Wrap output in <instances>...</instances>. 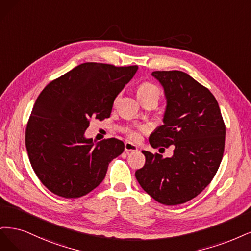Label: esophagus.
<instances>
[{"label": "esophagus", "mask_w": 251, "mask_h": 251, "mask_svg": "<svg viewBox=\"0 0 251 251\" xmlns=\"http://www.w3.org/2000/svg\"><path fill=\"white\" fill-rule=\"evenodd\" d=\"M125 151L128 153V152H133V151H137V147L135 146V145H133L132 143H129V142H126L125 143Z\"/></svg>", "instance_id": "34e87169"}]
</instances>
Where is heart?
Instances as JSON below:
<instances>
[{"label":"heart","instance_id":"1","mask_svg":"<svg viewBox=\"0 0 251 251\" xmlns=\"http://www.w3.org/2000/svg\"><path fill=\"white\" fill-rule=\"evenodd\" d=\"M136 95L137 98L142 102L144 100H147L150 98H156L159 99L160 91L159 88L149 81H144L142 82L136 88ZM147 128L146 127H141L139 130H133V129H127V134L130 137L131 140H139L140 133L141 132H146Z\"/></svg>","mask_w":251,"mask_h":251}]
</instances>
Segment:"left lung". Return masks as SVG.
Masks as SVG:
<instances>
[{"label": "left lung", "mask_w": 251, "mask_h": 251, "mask_svg": "<svg viewBox=\"0 0 251 251\" xmlns=\"http://www.w3.org/2000/svg\"><path fill=\"white\" fill-rule=\"evenodd\" d=\"M152 76L164 87L167 108L164 125L149 143L174 151L172 157L142 151L146 163L135 177L159 203L177 205L195 198L214 178L223 157L225 124L214 95L187 73L155 71Z\"/></svg>", "instance_id": "left-lung-1"}]
</instances>
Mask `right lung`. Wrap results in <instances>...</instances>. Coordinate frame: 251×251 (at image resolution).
I'll return each instance as SVG.
<instances>
[{"label": "right lung", "mask_w": 251, "mask_h": 251, "mask_svg": "<svg viewBox=\"0 0 251 251\" xmlns=\"http://www.w3.org/2000/svg\"><path fill=\"white\" fill-rule=\"evenodd\" d=\"M137 66L85 62L48 84L32 109L26 148L45 187L63 198L86 195L102 182L110 161L124 151L115 137L94 145L84 132L92 118H109L114 101Z\"/></svg>", "instance_id": "obj_1"}]
</instances>
